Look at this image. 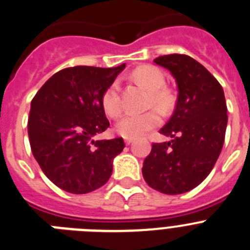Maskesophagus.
I'll return each instance as SVG.
<instances>
[{"instance_id":"34e87169","label":"esophagus","mask_w":250,"mask_h":250,"mask_svg":"<svg viewBox=\"0 0 250 250\" xmlns=\"http://www.w3.org/2000/svg\"><path fill=\"white\" fill-rule=\"evenodd\" d=\"M132 141H134V139H132V138H125V144H126V145H130Z\"/></svg>"}]
</instances>
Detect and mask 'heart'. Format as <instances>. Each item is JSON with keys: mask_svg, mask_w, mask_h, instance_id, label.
I'll use <instances>...</instances> for the list:
<instances>
[{"mask_svg": "<svg viewBox=\"0 0 250 250\" xmlns=\"http://www.w3.org/2000/svg\"><path fill=\"white\" fill-rule=\"evenodd\" d=\"M132 77L150 91V95H151L150 105L156 106L161 111H167L171 109L174 104V96L167 87H164L165 76L160 68L151 65L139 66L132 72ZM101 105H103L104 111L109 115L110 118H118L121 114L123 104H121L120 86L118 81H114L106 87L101 96ZM160 123V115L155 110H150L141 114L129 112L124 115L118 121L115 129L121 136H125V138H139L149 130L159 126Z\"/></svg>", "mask_w": 250, "mask_h": 250, "instance_id": "obj_1", "label": "heart"}]
</instances>
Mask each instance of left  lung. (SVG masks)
<instances>
[{
  "instance_id": "obj_1",
  "label": "left lung",
  "mask_w": 250,
  "mask_h": 250,
  "mask_svg": "<svg viewBox=\"0 0 250 250\" xmlns=\"http://www.w3.org/2000/svg\"><path fill=\"white\" fill-rule=\"evenodd\" d=\"M154 62L167 68L178 83L175 111L152 143L143 176L152 189L175 195L191 190L209 175L219 158L228 123L224 91L215 77L193 57L171 54Z\"/></svg>"
}]
</instances>
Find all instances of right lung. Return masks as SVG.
Wrapping results in <instances>:
<instances>
[{"label":"right lung","instance_id":"obj_1","mask_svg":"<svg viewBox=\"0 0 250 250\" xmlns=\"http://www.w3.org/2000/svg\"><path fill=\"white\" fill-rule=\"evenodd\" d=\"M125 68L74 66L48 79L31 101L27 130L32 154L45 175L72 194L94 191L107 183L123 138L94 140L110 126L101 96Z\"/></svg>","mask_w":250,"mask_h":250}]
</instances>
